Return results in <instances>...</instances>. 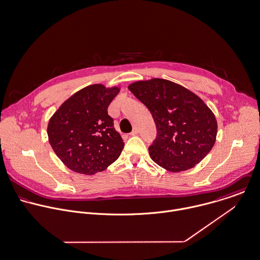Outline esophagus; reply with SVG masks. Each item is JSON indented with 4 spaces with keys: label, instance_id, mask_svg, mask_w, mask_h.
<instances>
[{
    "label": "esophagus",
    "instance_id": "1",
    "mask_svg": "<svg viewBox=\"0 0 260 260\" xmlns=\"http://www.w3.org/2000/svg\"><path fill=\"white\" fill-rule=\"evenodd\" d=\"M139 134V128L138 127H134V129L132 131V133L129 134L131 136H136V135H138Z\"/></svg>",
    "mask_w": 260,
    "mask_h": 260
}]
</instances>
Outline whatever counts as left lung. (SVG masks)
<instances>
[{
    "mask_svg": "<svg viewBox=\"0 0 260 260\" xmlns=\"http://www.w3.org/2000/svg\"><path fill=\"white\" fill-rule=\"evenodd\" d=\"M128 89L155 120L156 138L149 152L156 164L178 173L207 156L216 141L217 121L199 96L160 78L134 82Z\"/></svg>",
    "mask_w": 260,
    "mask_h": 260,
    "instance_id": "obj_1",
    "label": "left lung"
}]
</instances>
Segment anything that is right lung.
Returning <instances> with one entry per match:
<instances>
[{
	"label": "right lung",
	"mask_w": 260,
	"mask_h": 260,
	"mask_svg": "<svg viewBox=\"0 0 260 260\" xmlns=\"http://www.w3.org/2000/svg\"><path fill=\"white\" fill-rule=\"evenodd\" d=\"M118 92V87L89 85L74 93L53 114L47 127L49 143L70 170L93 175L118 158L124 143L107 113Z\"/></svg>",
	"instance_id": "obj_1"
}]
</instances>
